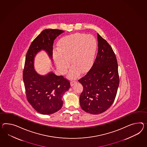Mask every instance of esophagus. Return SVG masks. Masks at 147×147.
Segmentation results:
<instances>
[{
  "label": "esophagus",
  "instance_id": "34e87169",
  "mask_svg": "<svg viewBox=\"0 0 147 147\" xmlns=\"http://www.w3.org/2000/svg\"><path fill=\"white\" fill-rule=\"evenodd\" d=\"M77 83V82L76 81H71V82H70V84H71V86H74L75 84L76 83Z\"/></svg>",
  "mask_w": 147,
  "mask_h": 147
}]
</instances>
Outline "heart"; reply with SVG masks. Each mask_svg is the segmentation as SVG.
Instances as JSON below:
<instances>
[{
	"label": "heart",
	"instance_id": "obj_1",
	"mask_svg": "<svg viewBox=\"0 0 147 147\" xmlns=\"http://www.w3.org/2000/svg\"><path fill=\"white\" fill-rule=\"evenodd\" d=\"M96 39L92 35L75 33L61 38L57 51L53 53V60L61 74H64L70 67L69 77L75 79L80 72L85 74L93 67L98 51Z\"/></svg>",
	"mask_w": 147,
	"mask_h": 147
}]
</instances>
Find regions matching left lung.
<instances>
[{
	"label": "left lung",
	"instance_id": "1",
	"mask_svg": "<svg viewBox=\"0 0 147 147\" xmlns=\"http://www.w3.org/2000/svg\"><path fill=\"white\" fill-rule=\"evenodd\" d=\"M98 53L93 67L79 79L83 90L79 101L83 110L97 115L113 105L119 83L116 57L108 42L98 34Z\"/></svg>",
	"mask_w": 147,
	"mask_h": 147
}]
</instances>
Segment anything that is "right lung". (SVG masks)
<instances>
[{
	"instance_id": "obj_1",
	"label": "right lung",
	"mask_w": 147,
	"mask_h": 147,
	"mask_svg": "<svg viewBox=\"0 0 147 147\" xmlns=\"http://www.w3.org/2000/svg\"><path fill=\"white\" fill-rule=\"evenodd\" d=\"M64 31L48 29L43 30L30 45L26 53L23 79L26 98L39 113L51 115L59 111L63 105L62 97L69 89L70 82L62 76L53 72L41 75L35 70L34 58L41 51H45L52 61L54 40Z\"/></svg>"
}]
</instances>
